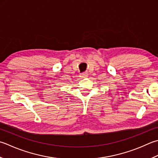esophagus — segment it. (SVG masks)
<instances>
[{
  "instance_id": "34e87169",
  "label": "esophagus",
  "mask_w": 158,
  "mask_h": 158,
  "mask_svg": "<svg viewBox=\"0 0 158 158\" xmlns=\"http://www.w3.org/2000/svg\"><path fill=\"white\" fill-rule=\"evenodd\" d=\"M87 76H88V74L86 73H83L80 74V77H85Z\"/></svg>"
}]
</instances>
